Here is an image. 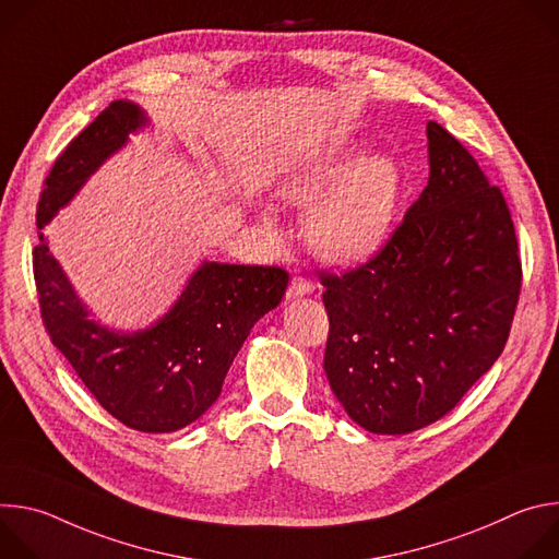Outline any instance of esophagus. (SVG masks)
<instances>
[{
	"mask_svg": "<svg viewBox=\"0 0 559 559\" xmlns=\"http://www.w3.org/2000/svg\"><path fill=\"white\" fill-rule=\"evenodd\" d=\"M313 287L316 285L311 281H307L305 276H294L289 283V289H287V298H302V296L311 294Z\"/></svg>",
	"mask_w": 559,
	"mask_h": 559,
	"instance_id": "1",
	"label": "esophagus"
}]
</instances>
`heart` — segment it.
I'll list each match as a JSON object with an SVG mask.
<instances>
[{
    "mask_svg": "<svg viewBox=\"0 0 559 559\" xmlns=\"http://www.w3.org/2000/svg\"><path fill=\"white\" fill-rule=\"evenodd\" d=\"M281 197L300 207L314 205L305 234L318 257L349 263L382 246L403 197V173L391 156L360 158L356 147H332L289 177Z\"/></svg>",
    "mask_w": 559,
    "mask_h": 559,
    "instance_id": "b5f03b06",
    "label": "heart"
}]
</instances>
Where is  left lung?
<instances>
[{"label":"left lung","mask_w":559,"mask_h":559,"mask_svg":"<svg viewBox=\"0 0 559 559\" xmlns=\"http://www.w3.org/2000/svg\"><path fill=\"white\" fill-rule=\"evenodd\" d=\"M429 183L384 248L323 274L325 373L362 429L418 431L449 414L500 358L522 287L500 188L440 123H427Z\"/></svg>","instance_id":"left-lung-1"}]
</instances>
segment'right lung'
Returning <instances> with one entry per match:
<instances>
[{"label": "right lung", "mask_w": 559, "mask_h": 559, "mask_svg": "<svg viewBox=\"0 0 559 559\" xmlns=\"http://www.w3.org/2000/svg\"><path fill=\"white\" fill-rule=\"evenodd\" d=\"M145 123L136 104L112 102L57 156L37 205L33 272L46 332L97 403L130 429L170 433L216 403L229 365L259 318L281 302L289 274L205 261L147 330L123 334L93 321L41 229Z\"/></svg>", "instance_id": "1"}]
</instances>
